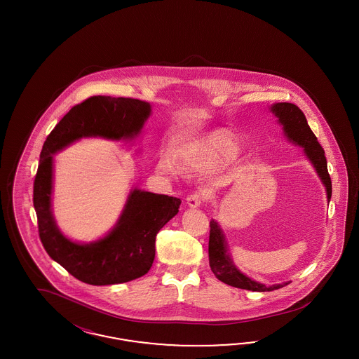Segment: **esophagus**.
<instances>
[{
  "instance_id": "esophagus-1",
  "label": "esophagus",
  "mask_w": 359,
  "mask_h": 359,
  "mask_svg": "<svg viewBox=\"0 0 359 359\" xmlns=\"http://www.w3.org/2000/svg\"><path fill=\"white\" fill-rule=\"evenodd\" d=\"M204 200V196L201 194H194L187 197V205L189 208H198Z\"/></svg>"
}]
</instances>
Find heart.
<instances>
[{"label": "heart", "instance_id": "b5f03b06", "mask_svg": "<svg viewBox=\"0 0 359 359\" xmlns=\"http://www.w3.org/2000/svg\"><path fill=\"white\" fill-rule=\"evenodd\" d=\"M238 152V143L228 131L217 130L191 142L177 154L176 162L184 171H196L215 164L228 162ZM158 170L167 175L176 172L174 164L162 161Z\"/></svg>", "mask_w": 359, "mask_h": 359}]
</instances>
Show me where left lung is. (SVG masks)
<instances>
[{"instance_id": "1", "label": "left lung", "mask_w": 359, "mask_h": 359, "mask_svg": "<svg viewBox=\"0 0 359 359\" xmlns=\"http://www.w3.org/2000/svg\"><path fill=\"white\" fill-rule=\"evenodd\" d=\"M270 111L278 118L276 121L282 126L283 134L287 141L303 149L305 158L313 165L316 174L318 175L321 183L325 187L326 198L329 203L332 197V180L327 174L325 151L320 146L313 131L311 130L304 113L290 102H275L270 107ZM209 266L218 280L236 288L255 292L275 291L291 283L266 285L263 283L252 280L248 275L241 272L231 259V255L229 254L228 241L224 234V230L216 219L210 221Z\"/></svg>"}]
</instances>
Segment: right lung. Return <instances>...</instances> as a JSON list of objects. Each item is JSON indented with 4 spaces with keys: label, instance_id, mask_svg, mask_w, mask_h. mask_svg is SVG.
<instances>
[{
    "label": "right lung",
    "instance_id": "obj_1",
    "mask_svg": "<svg viewBox=\"0 0 359 359\" xmlns=\"http://www.w3.org/2000/svg\"><path fill=\"white\" fill-rule=\"evenodd\" d=\"M150 116L146 101L93 96L71 109L44 142L34 182L39 237L47 254L81 282L110 285L147 273L155 258V237L177 215L182 200L134 188L104 237L88 243L72 241L57 228L53 213L54 155L81 138L134 141Z\"/></svg>",
    "mask_w": 359,
    "mask_h": 359
}]
</instances>
